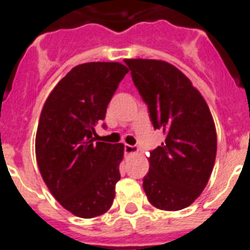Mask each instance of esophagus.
<instances>
[{
    "label": "esophagus",
    "instance_id": "esophagus-1",
    "mask_svg": "<svg viewBox=\"0 0 250 250\" xmlns=\"http://www.w3.org/2000/svg\"><path fill=\"white\" fill-rule=\"evenodd\" d=\"M137 152V148L135 145H128L125 144V154H133V153Z\"/></svg>",
    "mask_w": 250,
    "mask_h": 250
}]
</instances>
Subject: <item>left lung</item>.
<instances>
[{"label": "left lung", "instance_id": "8db88e82", "mask_svg": "<svg viewBox=\"0 0 250 250\" xmlns=\"http://www.w3.org/2000/svg\"><path fill=\"white\" fill-rule=\"evenodd\" d=\"M154 129L165 141L149 153L143 187L161 210L189 206L209 182L217 154L210 110L190 80L172 64L156 60H125Z\"/></svg>", "mask_w": 250, "mask_h": 250}]
</instances>
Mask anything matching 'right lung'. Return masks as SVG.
<instances>
[{"label": "right lung", "mask_w": 250, "mask_h": 250, "mask_svg": "<svg viewBox=\"0 0 250 250\" xmlns=\"http://www.w3.org/2000/svg\"><path fill=\"white\" fill-rule=\"evenodd\" d=\"M128 68L118 62L76 66L57 84L41 111L36 160L49 190L80 218L106 213L121 179L123 144L96 141L94 125Z\"/></svg>", "instance_id": "obj_1"}]
</instances>
